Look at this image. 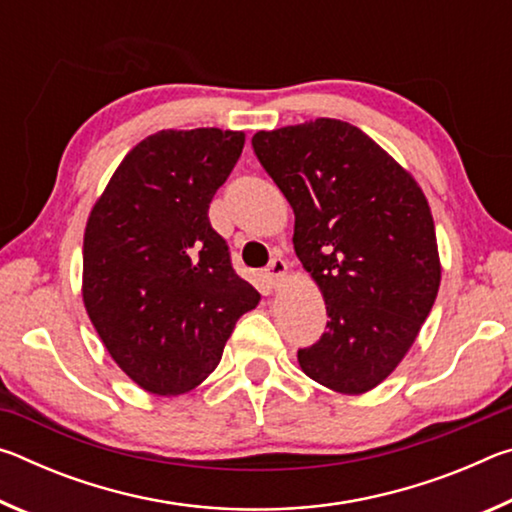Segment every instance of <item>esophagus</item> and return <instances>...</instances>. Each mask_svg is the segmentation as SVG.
<instances>
[{"label": "esophagus", "instance_id": "34e87169", "mask_svg": "<svg viewBox=\"0 0 512 512\" xmlns=\"http://www.w3.org/2000/svg\"><path fill=\"white\" fill-rule=\"evenodd\" d=\"M284 273H287V262H284L282 257H273L271 259V264L266 266V271H264V277H266V282H268V287H277V284L282 282V277H284Z\"/></svg>", "mask_w": 512, "mask_h": 512}]
</instances>
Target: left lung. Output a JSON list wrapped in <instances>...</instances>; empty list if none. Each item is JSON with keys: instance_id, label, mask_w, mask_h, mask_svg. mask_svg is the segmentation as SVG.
<instances>
[{"instance_id": "1", "label": "left lung", "mask_w": 512, "mask_h": 512, "mask_svg": "<svg viewBox=\"0 0 512 512\" xmlns=\"http://www.w3.org/2000/svg\"><path fill=\"white\" fill-rule=\"evenodd\" d=\"M253 151L293 207V248L327 305L325 334L298 350L300 368L332 391L366 393L404 359L438 296L427 198L348 121L259 131Z\"/></svg>"}]
</instances>
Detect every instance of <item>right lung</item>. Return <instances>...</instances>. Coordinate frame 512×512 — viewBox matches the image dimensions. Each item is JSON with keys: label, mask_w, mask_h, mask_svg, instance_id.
I'll list each match as a JSON object with an SVG mask.
<instances>
[{"label": "right lung", "mask_w": 512, "mask_h": 512, "mask_svg": "<svg viewBox=\"0 0 512 512\" xmlns=\"http://www.w3.org/2000/svg\"><path fill=\"white\" fill-rule=\"evenodd\" d=\"M241 149L239 131H160L121 160L92 207L85 309L110 357L149 393L201 384L259 302L207 219Z\"/></svg>", "instance_id": "obj_1"}]
</instances>
